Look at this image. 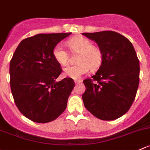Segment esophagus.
Returning a JSON list of instances; mask_svg holds the SVG:
<instances>
[{
    "mask_svg": "<svg viewBox=\"0 0 150 150\" xmlns=\"http://www.w3.org/2000/svg\"><path fill=\"white\" fill-rule=\"evenodd\" d=\"M82 82V80H75V84H79V83H80Z\"/></svg>",
    "mask_w": 150,
    "mask_h": 150,
    "instance_id": "1",
    "label": "esophagus"
}]
</instances>
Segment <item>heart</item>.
<instances>
[{
  "mask_svg": "<svg viewBox=\"0 0 150 150\" xmlns=\"http://www.w3.org/2000/svg\"><path fill=\"white\" fill-rule=\"evenodd\" d=\"M67 47L72 52L78 54V64L67 66L64 69L65 76L72 79H79L88 73L90 69L96 70L103 62V53L98 47L93 45L92 42L84 37H75L67 42ZM53 56L57 62L66 65L68 62L69 55L61 45H57L53 50Z\"/></svg>",
  "mask_w": 150,
  "mask_h": 150,
  "instance_id": "b5f03b06",
  "label": "heart"
}]
</instances>
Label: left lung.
<instances>
[{"label": "left lung", "instance_id": "8db88e82", "mask_svg": "<svg viewBox=\"0 0 150 150\" xmlns=\"http://www.w3.org/2000/svg\"><path fill=\"white\" fill-rule=\"evenodd\" d=\"M83 34L95 41L103 53L96 75L83 82V103L98 119L115 120L129 111L136 97L140 70L137 55L130 41L117 32Z\"/></svg>", "mask_w": 150, "mask_h": 150}]
</instances>
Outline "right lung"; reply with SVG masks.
<instances>
[{"label":"right lung","instance_id":"add662e5","mask_svg":"<svg viewBox=\"0 0 150 150\" xmlns=\"http://www.w3.org/2000/svg\"><path fill=\"white\" fill-rule=\"evenodd\" d=\"M72 33L39 34L22 40L10 62V86L17 108L37 123L56 119L67 107L75 82L55 80L62 72L53 50Z\"/></svg>","mask_w":150,"mask_h":150}]
</instances>
